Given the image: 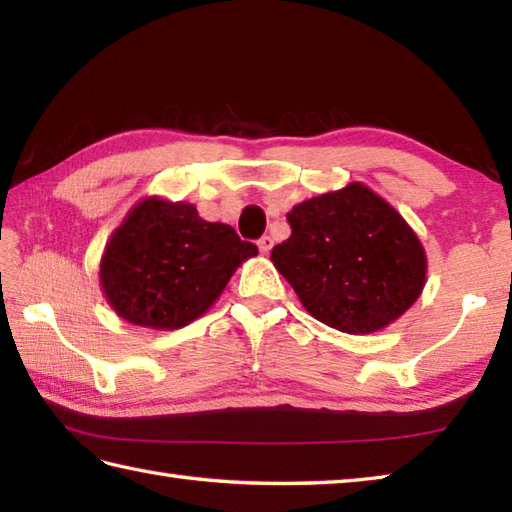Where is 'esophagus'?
<instances>
[{
  "instance_id": "obj_1",
  "label": "esophagus",
  "mask_w": 512,
  "mask_h": 512,
  "mask_svg": "<svg viewBox=\"0 0 512 512\" xmlns=\"http://www.w3.org/2000/svg\"><path fill=\"white\" fill-rule=\"evenodd\" d=\"M273 244H275V239H273V237H270V235H264V237H262V239H259V242H257L259 250H262V253H264V255H268V253H270V250H273Z\"/></svg>"
}]
</instances>
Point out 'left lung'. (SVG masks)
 <instances>
[{
	"label": "left lung",
	"mask_w": 512,
	"mask_h": 512,
	"mask_svg": "<svg viewBox=\"0 0 512 512\" xmlns=\"http://www.w3.org/2000/svg\"><path fill=\"white\" fill-rule=\"evenodd\" d=\"M270 262L314 319L372 334L405 314L427 281V255L394 206L363 182L303 200Z\"/></svg>",
	"instance_id": "left-lung-1"
}]
</instances>
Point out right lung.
<instances>
[{
	"instance_id": "1",
	"label": "right lung",
	"mask_w": 512,
	"mask_h": 512,
	"mask_svg": "<svg viewBox=\"0 0 512 512\" xmlns=\"http://www.w3.org/2000/svg\"><path fill=\"white\" fill-rule=\"evenodd\" d=\"M257 246L233 226L206 222L187 202L143 198L112 233L101 257V290L118 317L178 330L220 299Z\"/></svg>"
}]
</instances>
